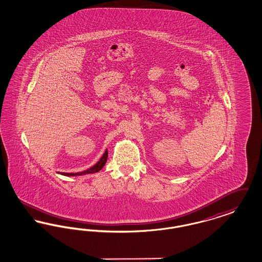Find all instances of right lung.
Masks as SVG:
<instances>
[{"instance_id": "right-lung-1", "label": "right lung", "mask_w": 262, "mask_h": 262, "mask_svg": "<svg viewBox=\"0 0 262 262\" xmlns=\"http://www.w3.org/2000/svg\"><path fill=\"white\" fill-rule=\"evenodd\" d=\"M107 158H108V151L106 150L103 154V156L100 158L99 161L96 163L93 167L89 168L86 171L83 172H79V173H62V172H58L59 174H63V176H81V174H93L96 172H99L100 170L104 167V165L107 162Z\"/></svg>"}]
</instances>
